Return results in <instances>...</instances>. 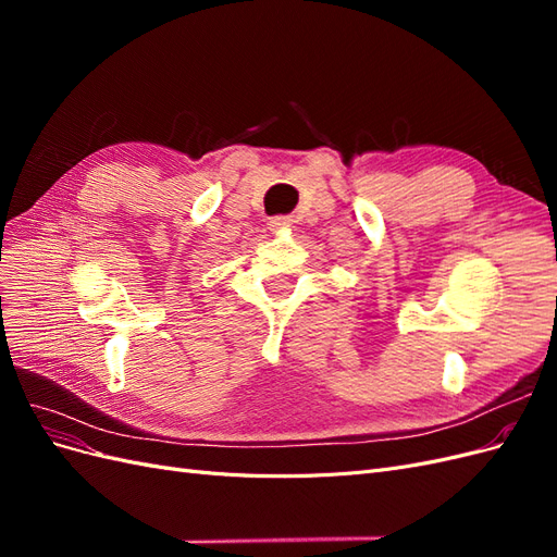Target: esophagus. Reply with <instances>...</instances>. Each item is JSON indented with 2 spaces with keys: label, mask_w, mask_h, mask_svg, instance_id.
Wrapping results in <instances>:
<instances>
[{
  "label": "esophagus",
  "mask_w": 557,
  "mask_h": 557,
  "mask_svg": "<svg viewBox=\"0 0 557 557\" xmlns=\"http://www.w3.org/2000/svg\"><path fill=\"white\" fill-rule=\"evenodd\" d=\"M269 225H272V230H285V227H290V218L276 215V218H272V221H269Z\"/></svg>",
  "instance_id": "34e87169"
}]
</instances>
